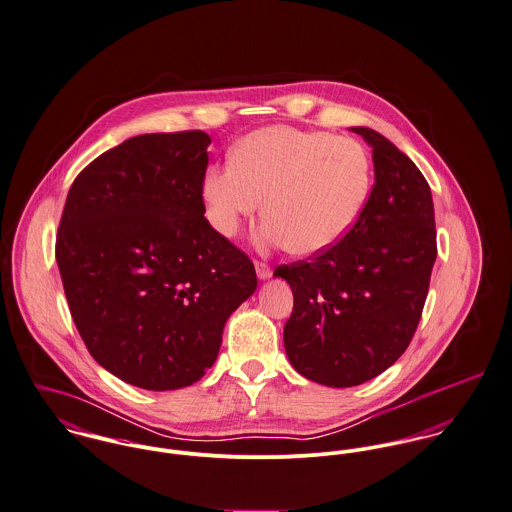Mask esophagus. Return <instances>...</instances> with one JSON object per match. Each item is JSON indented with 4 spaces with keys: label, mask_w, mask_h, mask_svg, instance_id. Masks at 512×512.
<instances>
[{
    "label": "esophagus",
    "mask_w": 512,
    "mask_h": 512,
    "mask_svg": "<svg viewBox=\"0 0 512 512\" xmlns=\"http://www.w3.org/2000/svg\"><path fill=\"white\" fill-rule=\"evenodd\" d=\"M255 271H257L259 279H269L271 273H273L271 267L267 263H263V261H255Z\"/></svg>",
    "instance_id": "1"
}]
</instances>
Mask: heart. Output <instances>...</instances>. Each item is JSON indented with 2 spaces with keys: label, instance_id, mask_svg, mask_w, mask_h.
I'll use <instances>...</instances> for the list:
<instances>
[{
  "label": "heart",
  "instance_id": "b5f03b06",
  "mask_svg": "<svg viewBox=\"0 0 512 512\" xmlns=\"http://www.w3.org/2000/svg\"><path fill=\"white\" fill-rule=\"evenodd\" d=\"M371 190V159L353 137L288 125L249 133L231 161L204 176L212 226L233 235L263 206L265 245L314 255L336 245L359 220Z\"/></svg>",
  "mask_w": 512,
  "mask_h": 512
}]
</instances>
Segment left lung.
Wrapping results in <instances>:
<instances>
[{
    "mask_svg": "<svg viewBox=\"0 0 512 512\" xmlns=\"http://www.w3.org/2000/svg\"><path fill=\"white\" fill-rule=\"evenodd\" d=\"M351 131L373 147L375 163L359 220L330 249L275 269L294 296L286 355L300 375L328 387L361 385L406 351L438 253L422 172L381 133Z\"/></svg>",
    "mask_w": 512,
    "mask_h": 512,
    "instance_id": "8db88e82",
    "label": "left lung"
}]
</instances>
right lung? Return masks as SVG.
<instances>
[{
    "label": "right lung",
    "instance_id": "add662e5",
    "mask_svg": "<svg viewBox=\"0 0 512 512\" xmlns=\"http://www.w3.org/2000/svg\"><path fill=\"white\" fill-rule=\"evenodd\" d=\"M210 135H137L66 196L58 271L90 355L121 381L182 389L214 365L224 324L257 288L253 261L204 218Z\"/></svg>",
    "mask_w": 512,
    "mask_h": 512
}]
</instances>
